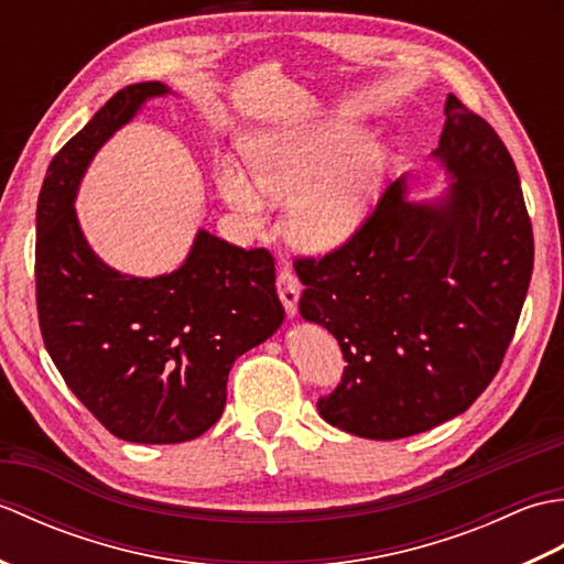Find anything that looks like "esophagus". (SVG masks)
Instances as JSON below:
<instances>
[{
	"instance_id": "obj_1",
	"label": "esophagus",
	"mask_w": 564,
	"mask_h": 564,
	"mask_svg": "<svg viewBox=\"0 0 564 564\" xmlns=\"http://www.w3.org/2000/svg\"><path fill=\"white\" fill-rule=\"evenodd\" d=\"M275 289H279V297L285 307L289 317L297 315V297H301V281L291 269H281L279 281H275Z\"/></svg>"
}]
</instances>
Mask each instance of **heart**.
<instances>
[{"label":"heart","mask_w":564,"mask_h":564,"mask_svg":"<svg viewBox=\"0 0 564 564\" xmlns=\"http://www.w3.org/2000/svg\"><path fill=\"white\" fill-rule=\"evenodd\" d=\"M356 138L358 128L346 121L261 128L242 140L249 174L223 160L215 182L251 230L267 223L269 203L291 206V242L310 254H329L361 232L388 170L386 142Z\"/></svg>","instance_id":"obj_1"}]
</instances>
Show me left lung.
<instances>
[{"label": "left lung", "instance_id": "left-lung-1", "mask_svg": "<svg viewBox=\"0 0 564 564\" xmlns=\"http://www.w3.org/2000/svg\"><path fill=\"white\" fill-rule=\"evenodd\" d=\"M443 113L431 158L448 186L414 200L400 176L349 245L295 261L297 310L346 358L319 416L361 438L463 414L497 376L531 283L533 230L509 150L453 94Z\"/></svg>", "mask_w": 564, "mask_h": 564}]
</instances>
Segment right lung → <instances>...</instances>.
Returning <instances> with one entry per match:
<instances>
[{"mask_svg": "<svg viewBox=\"0 0 564 564\" xmlns=\"http://www.w3.org/2000/svg\"><path fill=\"white\" fill-rule=\"evenodd\" d=\"M162 82L130 84L59 150L35 210V297L45 349L77 400L130 443H182L218 422L235 358L283 325L267 249L198 230L170 273L111 269L75 210L91 160L133 121Z\"/></svg>", "mask_w": 564, "mask_h": 564, "instance_id": "1", "label": "right lung"}]
</instances>
